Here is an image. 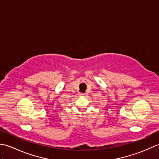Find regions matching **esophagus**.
Here are the masks:
<instances>
[{"instance_id": "obj_1", "label": "esophagus", "mask_w": 159, "mask_h": 159, "mask_svg": "<svg viewBox=\"0 0 159 159\" xmlns=\"http://www.w3.org/2000/svg\"><path fill=\"white\" fill-rule=\"evenodd\" d=\"M79 95L80 96H84L85 95V93H79Z\"/></svg>"}]
</instances>
